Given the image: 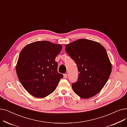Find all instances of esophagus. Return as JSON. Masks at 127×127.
<instances>
[{"instance_id":"obj_1","label":"esophagus","mask_w":127,"mask_h":127,"mask_svg":"<svg viewBox=\"0 0 127 127\" xmlns=\"http://www.w3.org/2000/svg\"><path fill=\"white\" fill-rule=\"evenodd\" d=\"M67 78V74H64V78Z\"/></svg>"}]
</instances>
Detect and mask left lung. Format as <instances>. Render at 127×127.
<instances>
[{"instance_id": "8db88e82", "label": "left lung", "mask_w": 127, "mask_h": 127, "mask_svg": "<svg viewBox=\"0 0 127 127\" xmlns=\"http://www.w3.org/2000/svg\"><path fill=\"white\" fill-rule=\"evenodd\" d=\"M65 51L76 63L78 79L71 84L74 92L88 98L100 92L112 72V65L106 49L100 43L80 39L65 46Z\"/></svg>"}]
</instances>
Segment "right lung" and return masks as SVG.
Returning a JSON list of instances; mask_svg holds the SVG:
<instances>
[{
    "instance_id": "add662e5",
    "label": "right lung",
    "mask_w": 127,
    "mask_h": 127,
    "mask_svg": "<svg viewBox=\"0 0 127 127\" xmlns=\"http://www.w3.org/2000/svg\"><path fill=\"white\" fill-rule=\"evenodd\" d=\"M62 46L38 41L21 50L16 66L18 78L25 89L38 98L45 97L56 89L63 75L58 73L56 57Z\"/></svg>"
}]
</instances>
